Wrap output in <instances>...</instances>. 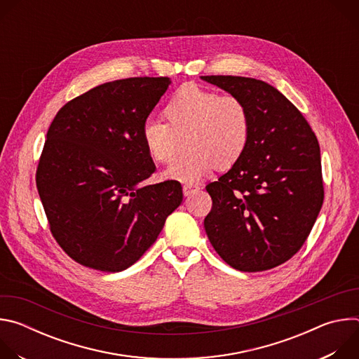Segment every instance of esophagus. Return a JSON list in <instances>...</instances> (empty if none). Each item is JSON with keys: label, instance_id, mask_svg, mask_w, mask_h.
<instances>
[{"label": "esophagus", "instance_id": "1", "mask_svg": "<svg viewBox=\"0 0 359 359\" xmlns=\"http://www.w3.org/2000/svg\"><path fill=\"white\" fill-rule=\"evenodd\" d=\"M197 190H200V186H197V184H184L183 186V194L184 196H191Z\"/></svg>", "mask_w": 359, "mask_h": 359}]
</instances>
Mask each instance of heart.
Listing matches in <instances>:
<instances>
[{"mask_svg":"<svg viewBox=\"0 0 359 359\" xmlns=\"http://www.w3.org/2000/svg\"><path fill=\"white\" fill-rule=\"evenodd\" d=\"M163 115L168 124L158 119L143 123L142 142L151 161L169 163L184 139L187 150L168 168V179L196 183L216 166L231 168L248 146L251 114L238 96L186 83L168 100Z\"/></svg>","mask_w":359,"mask_h":359,"instance_id":"heart-1","label":"heart"}]
</instances>
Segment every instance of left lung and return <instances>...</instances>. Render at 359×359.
<instances>
[{"instance_id": "8db88e82", "label": "left lung", "mask_w": 359, "mask_h": 359, "mask_svg": "<svg viewBox=\"0 0 359 359\" xmlns=\"http://www.w3.org/2000/svg\"><path fill=\"white\" fill-rule=\"evenodd\" d=\"M201 79L241 97L252 122L244 155L206 186L213 206L204 229L233 269H274L302 247L323 206L317 136L302 114L267 82L231 75Z\"/></svg>"}]
</instances>
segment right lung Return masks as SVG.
<instances>
[{
  "label": "right lung",
  "instance_id": "right-lung-1",
  "mask_svg": "<svg viewBox=\"0 0 359 359\" xmlns=\"http://www.w3.org/2000/svg\"><path fill=\"white\" fill-rule=\"evenodd\" d=\"M169 85L168 76L102 83L65 104L48 129L36 189L50 233L85 267L126 270L180 206L176 180L139 186L156 169L142 126Z\"/></svg>",
  "mask_w": 359,
  "mask_h": 359
}]
</instances>
